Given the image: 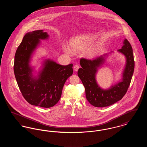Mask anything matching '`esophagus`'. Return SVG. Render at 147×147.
<instances>
[{"mask_svg":"<svg viewBox=\"0 0 147 147\" xmlns=\"http://www.w3.org/2000/svg\"><path fill=\"white\" fill-rule=\"evenodd\" d=\"M79 66L78 64H76V65H75L74 66V70H75V71H78V70L79 69Z\"/></svg>","mask_w":147,"mask_h":147,"instance_id":"esophagus-1","label":"esophagus"}]
</instances>
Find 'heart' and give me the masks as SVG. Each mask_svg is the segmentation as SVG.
<instances>
[{
    "label": "heart",
    "mask_w": 147,
    "mask_h": 147,
    "mask_svg": "<svg viewBox=\"0 0 147 147\" xmlns=\"http://www.w3.org/2000/svg\"><path fill=\"white\" fill-rule=\"evenodd\" d=\"M94 40L93 36L91 35H83L78 36L75 38L70 43V49L68 47L65 46L64 47V50L65 52L69 55H72L73 52H82L88 47L91 44ZM99 49V46L98 45H95L89 49H86L84 52L85 56L91 58L95 56Z\"/></svg>",
    "instance_id": "b5f03b06"
}]
</instances>
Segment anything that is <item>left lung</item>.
Returning a JSON list of instances; mask_svg holds the SVG:
<instances>
[{"label":"left lung","instance_id":"1","mask_svg":"<svg viewBox=\"0 0 147 147\" xmlns=\"http://www.w3.org/2000/svg\"><path fill=\"white\" fill-rule=\"evenodd\" d=\"M118 51L124 55L126 58L122 80L107 90L101 89L95 79L98 68L105 61V55L92 60L82 58L80 61L82 68L78 69V75L84 85L87 100L95 107H106L119 101L126 94L130 85L134 69V61L132 47L127 39Z\"/></svg>","mask_w":147,"mask_h":147}]
</instances>
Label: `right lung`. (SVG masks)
<instances>
[{
    "instance_id": "right-lung-1",
    "label": "right lung",
    "mask_w": 147,
    "mask_h": 147,
    "mask_svg": "<svg viewBox=\"0 0 147 147\" xmlns=\"http://www.w3.org/2000/svg\"><path fill=\"white\" fill-rule=\"evenodd\" d=\"M49 35L42 30L27 33L16 49L14 60L15 77L23 97L31 105L49 108L61 97L63 86L73 74V64L62 65L47 59L38 77H33L30 60L33 52Z\"/></svg>"
}]
</instances>
